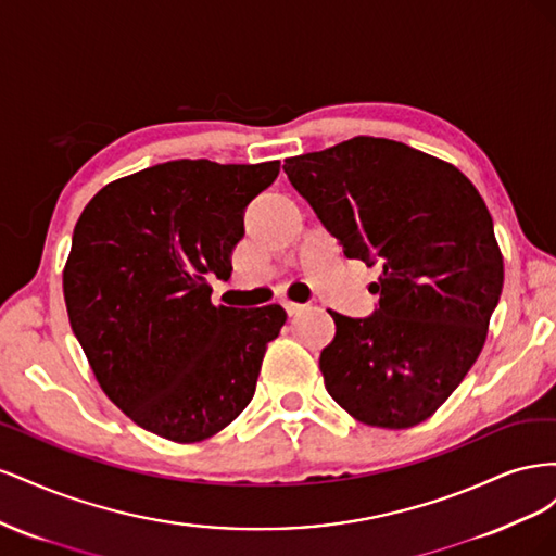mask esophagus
<instances>
[{
    "instance_id": "1",
    "label": "esophagus",
    "mask_w": 556,
    "mask_h": 556,
    "mask_svg": "<svg viewBox=\"0 0 556 556\" xmlns=\"http://www.w3.org/2000/svg\"><path fill=\"white\" fill-rule=\"evenodd\" d=\"M282 308H285V311H288V315H296V313H301V311H304L306 306H304V304H296V301H290V299H285V301H282Z\"/></svg>"
}]
</instances>
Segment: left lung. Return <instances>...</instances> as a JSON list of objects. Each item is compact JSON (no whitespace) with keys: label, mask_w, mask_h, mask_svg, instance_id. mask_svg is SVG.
Segmentation results:
<instances>
[{"label":"left lung","mask_w":556,"mask_h":556,"mask_svg":"<svg viewBox=\"0 0 556 556\" xmlns=\"http://www.w3.org/2000/svg\"><path fill=\"white\" fill-rule=\"evenodd\" d=\"M348 260L378 264L368 317L331 313L329 396L359 422H425L476 364L503 288L492 215L457 166L374 137L285 160Z\"/></svg>","instance_id":"8db88e82"}]
</instances>
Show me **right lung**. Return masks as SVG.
I'll return each mask as SVG.
<instances>
[{
	"label": "right lung",
	"mask_w": 556,
	"mask_h": 556,
	"mask_svg": "<svg viewBox=\"0 0 556 556\" xmlns=\"http://www.w3.org/2000/svg\"><path fill=\"white\" fill-rule=\"evenodd\" d=\"M278 172L164 162L109 182L78 217L62 278L72 329L106 396L166 441L233 422L288 319L278 304L213 306L208 285L231 274L245 206Z\"/></svg>",
	"instance_id": "add662e5"
}]
</instances>
